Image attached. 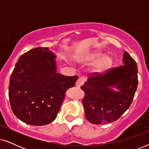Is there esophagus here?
Segmentation results:
<instances>
[{
	"mask_svg": "<svg viewBox=\"0 0 149 149\" xmlns=\"http://www.w3.org/2000/svg\"><path fill=\"white\" fill-rule=\"evenodd\" d=\"M85 81H86V78H85V77H81L79 78L77 81L76 82V85L77 87H80L81 85H83V83L85 82Z\"/></svg>",
	"mask_w": 149,
	"mask_h": 149,
	"instance_id": "obj_1",
	"label": "esophagus"
}]
</instances>
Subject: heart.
<instances>
[{"instance_id":"obj_1","label":"heart","mask_w":149,"mask_h":149,"mask_svg":"<svg viewBox=\"0 0 149 149\" xmlns=\"http://www.w3.org/2000/svg\"><path fill=\"white\" fill-rule=\"evenodd\" d=\"M102 56L100 53H96L93 55V59H97ZM113 64V58L109 56H103L98 59L93 65L92 71L95 73H102L110 68Z\"/></svg>"}]
</instances>
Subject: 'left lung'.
<instances>
[{
    "label": "left lung",
    "instance_id": "obj_1",
    "mask_svg": "<svg viewBox=\"0 0 149 149\" xmlns=\"http://www.w3.org/2000/svg\"><path fill=\"white\" fill-rule=\"evenodd\" d=\"M123 65L102 73L91 72L81 88L85 117L93 124H107L116 121L129 109L138 87V67L136 61L125 52ZM115 86L120 92L109 89Z\"/></svg>",
    "mask_w": 149,
    "mask_h": 149
}]
</instances>
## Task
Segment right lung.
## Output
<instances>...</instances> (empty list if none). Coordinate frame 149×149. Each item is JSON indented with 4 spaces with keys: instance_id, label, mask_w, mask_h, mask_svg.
I'll use <instances>...</instances> for the list:
<instances>
[{
    "instance_id": "1",
    "label": "right lung",
    "mask_w": 149,
    "mask_h": 149,
    "mask_svg": "<svg viewBox=\"0 0 149 149\" xmlns=\"http://www.w3.org/2000/svg\"><path fill=\"white\" fill-rule=\"evenodd\" d=\"M54 56L48 47L22 54L10 78L9 97L14 115L24 123L45 125L57 117L66 91L78 76L56 73Z\"/></svg>"
}]
</instances>
